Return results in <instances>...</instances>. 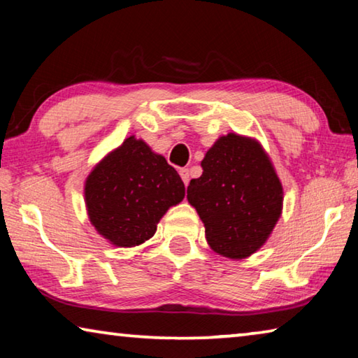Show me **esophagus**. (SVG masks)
<instances>
[{"label": "esophagus", "instance_id": "esophagus-1", "mask_svg": "<svg viewBox=\"0 0 358 358\" xmlns=\"http://www.w3.org/2000/svg\"><path fill=\"white\" fill-rule=\"evenodd\" d=\"M180 177H181V180H183L185 185L189 183V178H191L189 169H180Z\"/></svg>", "mask_w": 358, "mask_h": 358}]
</instances>
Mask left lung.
<instances>
[{
    "mask_svg": "<svg viewBox=\"0 0 358 358\" xmlns=\"http://www.w3.org/2000/svg\"><path fill=\"white\" fill-rule=\"evenodd\" d=\"M202 175L187 186L211 250L245 259L260 250L282 213L284 192L262 145L229 132L217 138L201 162Z\"/></svg>",
    "mask_w": 358,
    "mask_h": 358,
    "instance_id": "1",
    "label": "left lung"
}]
</instances>
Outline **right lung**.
<instances>
[{
    "instance_id": "1",
    "label": "right lung",
    "mask_w": 358,
    "mask_h": 358,
    "mask_svg": "<svg viewBox=\"0 0 358 358\" xmlns=\"http://www.w3.org/2000/svg\"><path fill=\"white\" fill-rule=\"evenodd\" d=\"M185 197V185L166 157L131 136L85 180L90 222L101 237L132 248L153 237L167 210Z\"/></svg>"
}]
</instances>
